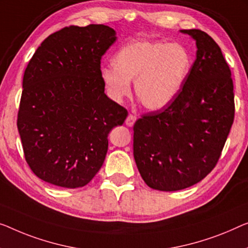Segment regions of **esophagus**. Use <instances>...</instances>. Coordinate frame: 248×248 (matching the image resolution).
Listing matches in <instances>:
<instances>
[{
  "label": "esophagus",
  "mask_w": 248,
  "mask_h": 248,
  "mask_svg": "<svg viewBox=\"0 0 248 248\" xmlns=\"http://www.w3.org/2000/svg\"><path fill=\"white\" fill-rule=\"evenodd\" d=\"M137 120L136 116H134V114H129V116L127 117V119H125V124L128 125V127H132V125L135 124Z\"/></svg>",
  "instance_id": "obj_1"
}]
</instances>
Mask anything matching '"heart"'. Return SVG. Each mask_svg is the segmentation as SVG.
Wrapping results in <instances>:
<instances>
[{"label": "heart", "mask_w": 248, "mask_h": 248, "mask_svg": "<svg viewBox=\"0 0 248 248\" xmlns=\"http://www.w3.org/2000/svg\"><path fill=\"white\" fill-rule=\"evenodd\" d=\"M190 70V53L182 44L138 40L121 47L113 64L101 68L100 78L116 102L130 94V81H135V94L143 108L157 111L177 97Z\"/></svg>", "instance_id": "heart-1"}]
</instances>
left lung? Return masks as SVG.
Returning a JSON list of instances; mask_svg holds the SVG:
<instances>
[{
	"label": "left lung",
	"instance_id": "obj_1",
	"mask_svg": "<svg viewBox=\"0 0 248 248\" xmlns=\"http://www.w3.org/2000/svg\"><path fill=\"white\" fill-rule=\"evenodd\" d=\"M196 60L177 97L134 125V157L153 189L175 191L204 179L218 161L234 121V86L220 47L201 30Z\"/></svg>",
	"mask_w": 248,
	"mask_h": 248
}]
</instances>
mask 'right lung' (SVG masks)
I'll return each instance as SVG.
<instances>
[{"label": "right lung", "mask_w": 248, "mask_h": 248, "mask_svg": "<svg viewBox=\"0 0 248 248\" xmlns=\"http://www.w3.org/2000/svg\"><path fill=\"white\" fill-rule=\"evenodd\" d=\"M117 39L107 25H72L47 36L30 60L17 129L30 168L44 182L79 188L100 170L109 132L128 116L100 78L102 55Z\"/></svg>", "instance_id": "add662e5"}]
</instances>
